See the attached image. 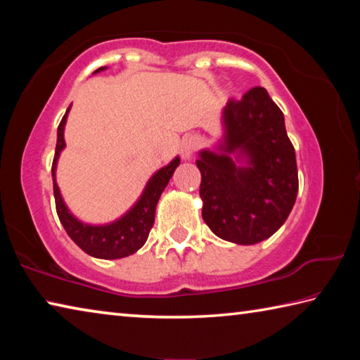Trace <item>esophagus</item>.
Returning <instances> with one entry per match:
<instances>
[{
    "label": "esophagus",
    "instance_id": "obj_1",
    "mask_svg": "<svg viewBox=\"0 0 360 360\" xmlns=\"http://www.w3.org/2000/svg\"><path fill=\"white\" fill-rule=\"evenodd\" d=\"M200 146V138L195 135H188L181 141V155L184 158H191Z\"/></svg>",
    "mask_w": 360,
    "mask_h": 360
}]
</instances>
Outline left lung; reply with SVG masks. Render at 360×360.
Here are the masks:
<instances>
[{
  "mask_svg": "<svg viewBox=\"0 0 360 360\" xmlns=\"http://www.w3.org/2000/svg\"><path fill=\"white\" fill-rule=\"evenodd\" d=\"M221 152L202 150V216L212 233L236 245H255L275 233L295 203L298 173L295 149L283 111L264 87L241 100H229L222 112ZM247 158L238 167L229 155Z\"/></svg>",
  "mask_w": 360,
  "mask_h": 360,
  "instance_id": "8db88e82",
  "label": "left lung"
}]
</instances>
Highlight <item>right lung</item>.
I'll return each mask as SVG.
<instances>
[{
    "label": "right lung",
    "instance_id": "right-lung-1",
    "mask_svg": "<svg viewBox=\"0 0 360 360\" xmlns=\"http://www.w3.org/2000/svg\"><path fill=\"white\" fill-rule=\"evenodd\" d=\"M105 68H98L95 72H98ZM71 109H66L62 122H60L57 130V148L56 155H53L52 162V179H53V197H56V208L60 222L70 235V238L76 243V245L82 249L84 252L96 259H122L127 255L135 254L139 248L148 240L149 231L155 221V206L158 203V198L167 187L172 178L174 169L179 165V157H176L172 163L152 176L149 179L148 186H146L141 198L138 200L136 205L122 216L119 221H114L106 225H89L71 214L66 208L62 195H60L57 181H56V168L57 160L60 157V152L65 148V124L68 112Z\"/></svg>",
    "mask_w": 360,
    "mask_h": 360
}]
</instances>
